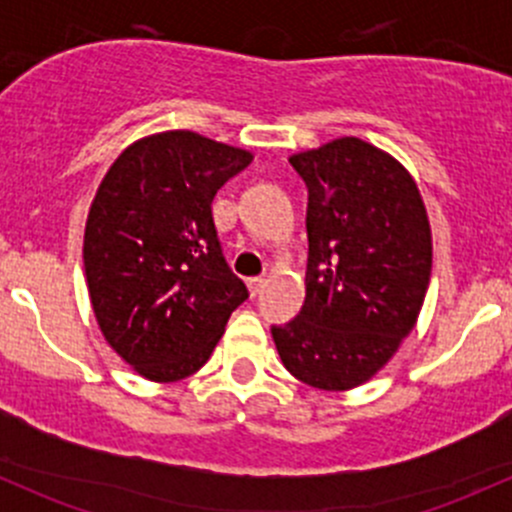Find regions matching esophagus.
I'll list each match as a JSON object with an SVG mask.
<instances>
[{
	"mask_svg": "<svg viewBox=\"0 0 512 512\" xmlns=\"http://www.w3.org/2000/svg\"><path fill=\"white\" fill-rule=\"evenodd\" d=\"M265 285H267L265 277H250V280H247V289H250L252 297H257V294L262 292V287H265Z\"/></svg>",
	"mask_w": 512,
	"mask_h": 512,
	"instance_id": "esophagus-1",
	"label": "esophagus"
}]
</instances>
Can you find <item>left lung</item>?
Returning <instances> with one entry per match:
<instances>
[{
	"label": "left lung",
	"mask_w": 512,
	"mask_h": 512,
	"mask_svg": "<svg viewBox=\"0 0 512 512\" xmlns=\"http://www.w3.org/2000/svg\"><path fill=\"white\" fill-rule=\"evenodd\" d=\"M307 203V297L272 327L282 364L322 391L369 381L414 329L431 280V225L409 170L347 136L294 153Z\"/></svg>",
	"instance_id": "obj_1"
}]
</instances>
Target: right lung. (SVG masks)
<instances>
[{"label":"right lung","mask_w":512,"mask_h":512,"mask_svg":"<svg viewBox=\"0 0 512 512\" xmlns=\"http://www.w3.org/2000/svg\"><path fill=\"white\" fill-rule=\"evenodd\" d=\"M250 163V151L165 131L131 143L98 185L84 232L91 307L143 379L195 374L247 299L223 257L213 198Z\"/></svg>","instance_id":"add662e5"}]
</instances>
